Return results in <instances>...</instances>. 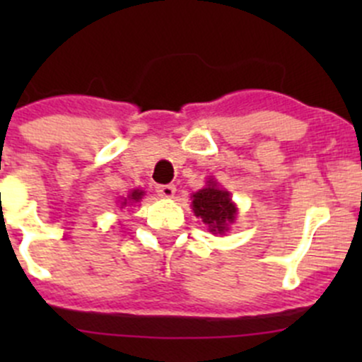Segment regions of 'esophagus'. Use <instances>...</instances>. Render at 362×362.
<instances>
[{
  "instance_id": "34e87169",
  "label": "esophagus",
  "mask_w": 362,
  "mask_h": 362,
  "mask_svg": "<svg viewBox=\"0 0 362 362\" xmlns=\"http://www.w3.org/2000/svg\"><path fill=\"white\" fill-rule=\"evenodd\" d=\"M156 192H158L160 198H173L175 192H177V187L171 184L158 185V187H156Z\"/></svg>"
}]
</instances>
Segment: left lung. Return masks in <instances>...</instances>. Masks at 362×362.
<instances>
[{
  "instance_id": "left-lung-1",
  "label": "left lung",
  "mask_w": 362,
  "mask_h": 362,
  "mask_svg": "<svg viewBox=\"0 0 362 362\" xmlns=\"http://www.w3.org/2000/svg\"><path fill=\"white\" fill-rule=\"evenodd\" d=\"M192 208L194 214L202 217L204 224L214 233H224L236 215V208L231 203L229 192L218 189L211 180L208 187L192 196Z\"/></svg>"
}]
</instances>
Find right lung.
I'll list each match as a JSON object with an SVG mask.
<instances>
[{
	"label": "right lung",
	"mask_w": 362,
	"mask_h": 362,
	"mask_svg": "<svg viewBox=\"0 0 362 362\" xmlns=\"http://www.w3.org/2000/svg\"><path fill=\"white\" fill-rule=\"evenodd\" d=\"M141 198V192H138V191H134V192H131V196H129V202H138V199ZM122 204H127V199L126 202H124Z\"/></svg>",
	"instance_id": "1"
}]
</instances>
